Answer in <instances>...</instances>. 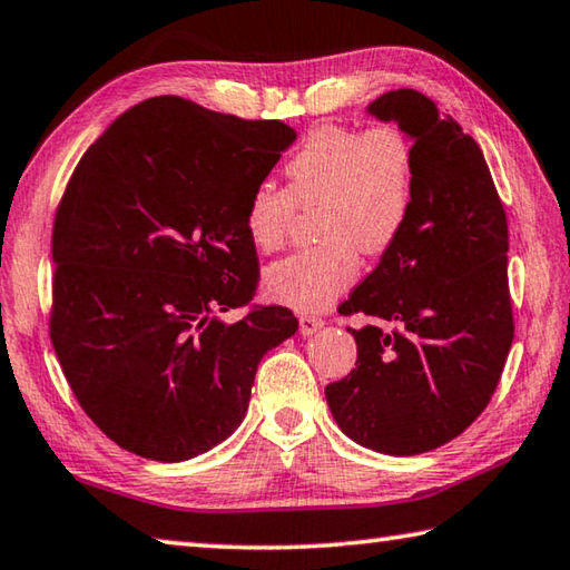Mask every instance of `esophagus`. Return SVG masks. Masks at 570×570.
<instances>
[{"mask_svg":"<svg viewBox=\"0 0 570 570\" xmlns=\"http://www.w3.org/2000/svg\"><path fill=\"white\" fill-rule=\"evenodd\" d=\"M325 323L321 321V317H315V315H301V333L303 335H315L317 331H321Z\"/></svg>","mask_w":570,"mask_h":570,"instance_id":"1","label":"esophagus"}]
</instances>
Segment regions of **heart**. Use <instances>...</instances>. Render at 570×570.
<instances>
[{"label": "heart", "mask_w": 570, "mask_h": 570, "mask_svg": "<svg viewBox=\"0 0 570 570\" xmlns=\"http://www.w3.org/2000/svg\"><path fill=\"white\" fill-rule=\"evenodd\" d=\"M287 187L259 183L245 203V233L269 253L291 235L295 207L315 215L321 245L265 269V291L297 311H323L357 277L363 255H383L403 235L415 197V153L393 125L315 127L285 163Z\"/></svg>", "instance_id": "b5f03b06"}]
</instances>
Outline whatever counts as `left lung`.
Wrapping results in <instances>:
<instances>
[{"mask_svg":"<svg viewBox=\"0 0 570 570\" xmlns=\"http://www.w3.org/2000/svg\"><path fill=\"white\" fill-rule=\"evenodd\" d=\"M367 115L413 142L415 197L403 235L337 307L371 323L347 327L357 367L325 397L357 445L417 455L461 435L501 381L513 343L508 223L481 147L431 97L393 89Z\"/></svg>","mask_w":570,"mask_h":570,"instance_id":"obj_1","label":"left lung"}]
</instances>
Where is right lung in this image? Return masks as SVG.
I'll use <instances>...</instances> for the list:
<instances>
[{"mask_svg": "<svg viewBox=\"0 0 570 570\" xmlns=\"http://www.w3.org/2000/svg\"><path fill=\"white\" fill-rule=\"evenodd\" d=\"M297 139L277 119L153 97L79 159L52 233V335L95 425L149 461H189L237 431L257 365L297 331L255 295L249 189Z\"/></svg>", "mask_w": 570, "mask_h": 570, "instance_id": "right-lung-1", "label": "right lung"}]
</instances>
